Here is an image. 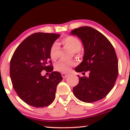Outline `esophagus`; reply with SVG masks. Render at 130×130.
<instances>
[{"mask_svg": "<svg viewBox=\"0 0 130 130\" xmlns=\"http://www.w3.org/2000/svg\"><path fill=\"white\" fill-rule=\"evenodd\" d=\"M61 75H62L63 78H66L68 76H69V74L67 73H61Z\"/></svg>", "mask_w": 130, "mask_h": 130, "instance_id": "obj_1", "label": "esophagus"}]
</instances>
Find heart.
Wrapping results in <instances>:
<instances>
[{"label": "heart", "mask_w": 130, "mask_h": 130, "mask_svg": "<svg viewBox=\"0 0 130 130\" xmlns=\"http://www.w3.org/2000/svg\"><path fill=\"white\" fill-rule=\"evenodd\" d=\"M62 43L73 52H78L80 51L82 47L81 42L77 38L72 36H67L62 39ZM58 46L56 43L53 44L50 49V57L52 60H56L58 57ZM76 63L74 61H68V62L60 61L56 64V69L58 72L67 73L70 71L71 67L75 65Z\"/></svg>", "instance_id": "heart-1"}]
</instances>
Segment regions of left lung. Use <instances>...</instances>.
<instances>
[{"label":"left lung","instance_id":"left-lung-1","mask_svg":"<svg viewBox=\"0 0 130 130\" xmlns=\"http://www.w3.org/2000/svg\"><path fill=\"white\" fill-rule=\"evenodd\" d=\"M70 34L77 36L84 50L83 60L75 68L77 72L89 71V77H78L79 83L73 89L81 102L93 103L104 98L113 88L118 76V61L112 45L94 28L83 26Z\"/></svg>","mask_w":130,"mask_h":130}]
</instances>
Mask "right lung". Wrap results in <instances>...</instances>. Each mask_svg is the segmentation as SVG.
Here are the masks:
<instances>
[{
    "mask_svg": "<svg viewBox=\"0 0 130 130\" xmlns=\"http://www.w3.org/2000/svg\"><path fill=\"white\" fill-rule=\"evenodd\" d=\"M60 37L44 32L30 35L17 47L11 59L10 74L13 88L19 98L31 106H48L56 97L57 86L62 77L59 72L53 71L50 49ZM43 70L51 72L49 78L41 75Z\"/></svg>",
    "mask_w": 130,
    "mask_h": 130,
    "instance_id": "add662e5",
    "label": "right lung"
}]
</instances>
